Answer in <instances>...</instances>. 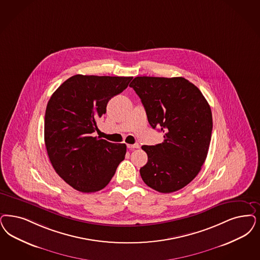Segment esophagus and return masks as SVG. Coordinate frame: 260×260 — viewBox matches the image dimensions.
I'll list each match as a JSON object with an SVG mask.
<instances>
[{"mask_svg": "<svg viewBox=\"0 0 260 260\" xmlns=\"http://www.w3.org/2000/svg\"><path fill=\"white\" fill-rule=\"evenodd\" d=\"M127 148L131 149V150H133V149H138V148H140V145L138 143L133 144V145H127Z\"/></svg>", "mask_w": 260, "mask_h": 260, "instance_id": "obj_1", "label": "esophagus"}]
</instances>
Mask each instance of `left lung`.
Masks as SVG:
<instances>
[{"mask_svg":"<svg viewBox=\"0 0 260 260\" xmlns=\"http://www.w3.org/2000/svg\"><path fill=\"white\" fill-rule=\"evenodd\" d=\"M129 86L141 99L149 124L164 134L162 143L142 146L148 162L141 178L160 193L183 188L196 178L208 152L213 124L207 101L181 77H136Z\"/></svg>","mask_w":260,"mask_h":260,"instance_id":"obj_1","label":"left lung"}]
</instances>
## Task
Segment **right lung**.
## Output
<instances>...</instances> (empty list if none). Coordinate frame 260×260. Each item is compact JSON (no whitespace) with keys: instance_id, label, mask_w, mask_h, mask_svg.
Masks as SVG:
<instances>
[{"instance_id":"obj_1","label":"right lung","mask_w":260,"mask_h":260,"mask_svg":"<svg viewBox=\"0 0 260 260\" xmlns=\"http://www.w3.org/2000/svg\"><path fill=\"white\" fill-rule=\"evenodd\" d=\"M133 77L75 75L55 90L45 113L46 149L54 171L73 188L91 193L105 188L125 158V144L94 136L97 119Z\"/></svg>"}]
</instances>
